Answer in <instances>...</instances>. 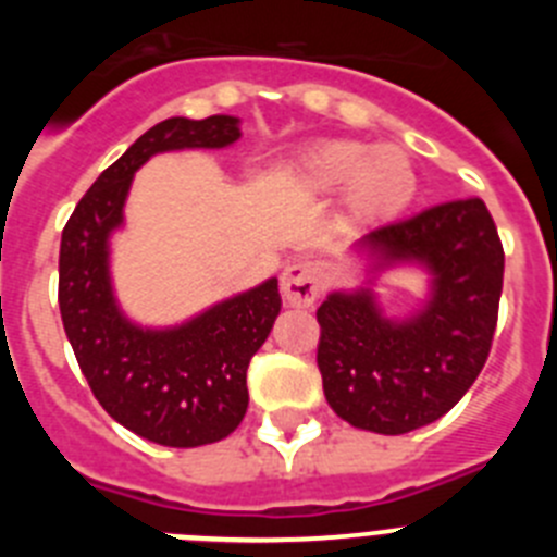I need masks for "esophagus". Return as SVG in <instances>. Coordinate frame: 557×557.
<instances>
[{
    "mask_svg": "<svg viewBox=\"0 0 557 557\" xmlns=\"http://www.w3.org/2000/svg\"><path fill=\"white\" fill-rule=\"evenodd\" d=\"M326 268L312 259H298L282 275V293L289 307H312L314 298L326 287Z\"/></svg>",
    "mask_w": 557,
    "mask_h": 557,
    "instance_id": "1",
    "label": "esophagus"
}]
</instances>
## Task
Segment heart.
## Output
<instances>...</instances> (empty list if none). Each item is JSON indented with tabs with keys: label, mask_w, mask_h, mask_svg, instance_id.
<instances>
[{
	"label": "heart",
	"mask_w": 557,
	"mask_h": 557,
	"mask_svg": "<svg viewBox=\"0 0 557 557\" xmlns=\"http://www.w3.org/2000/svg\"><path fill=\"white\" fill-rule=\"evenodd\" d=\"M295 178L314 195L343 189V206L359 223L396 218L418 189L410 152L398 145L371 147L354 139H329L309 147Z\"/></svg>",
	"instance_id": "heart-1"
}]
</instances>
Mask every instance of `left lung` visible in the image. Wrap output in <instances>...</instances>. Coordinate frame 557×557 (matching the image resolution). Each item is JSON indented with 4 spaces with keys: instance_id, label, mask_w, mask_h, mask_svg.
Listing matches in <instances>:
<instances>
[{
    "instance_id": "1",
    "label": "left lung",
    "mask_w": 557,
    "mask_h": 557,
    "mask_svg": "<svg viewBox=\"0 0 557 557\" xmlns=\"http://www.w3.org/2000/svg\"><path fill=\"white\" fill-rule=\"evenodd\" d=\"M362 284L334 289L318 309V368L343 421L379 435L421 430L466 396L491 351L499 312V234L480 198L432 206L354 243ZM412 263L431 275L428 298L407 319H387L377 275Z\"/></svg>"
}]
</instances>
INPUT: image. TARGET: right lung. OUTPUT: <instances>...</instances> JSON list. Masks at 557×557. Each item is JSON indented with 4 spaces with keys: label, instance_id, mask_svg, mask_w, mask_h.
Masks as SVG:
<instances>
[{
    "label": "right lung",
    "instance_id": "obj_1",
    "mask_svg": "<svg viewBox=\"0 0 557 557\" xmlns=\"http://www.w3.org/2000/svg\"><path fill=\"white\" fill-rule=\"evenodd\" d=\"M239 116L172 120L141 133L75 206L61 236L58 304L88 387L108 416L152 444H218L248 410L250 357L282 312L278 278L236 293L178 326L152 329L122 312L111 282V236L141 164L172 150H223Z\"/></svg>",
    "mask_w": 557,
    "mask_h": 557
}]
</instances>
